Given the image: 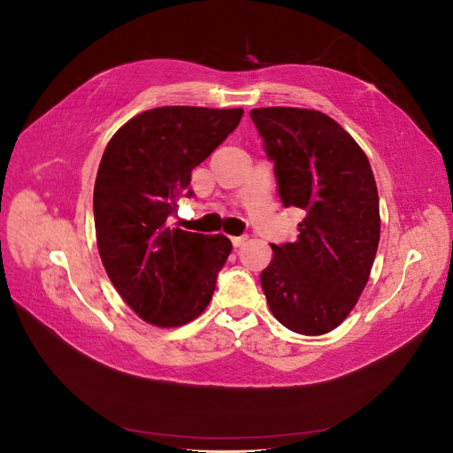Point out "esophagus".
Returning <instances> with one entry per match:
<instances>
[{
    "instance_id": "34e87169",
    "label": "esophagus",
    "mask_w": 453,
    "mask_h": 453,
    "mask_svg": "<svg viewBox=\"0 0 453 453\" xmlns=\"http://www.w3.org/2000/svg\"><path fill=\"white\" fill-rule=\"evenodd\" d=\"M230 242L234 248H242V245L248 242V236H230Z\"/></svg>"
}]
</instances>
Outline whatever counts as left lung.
I'll list each match as a JSON object with an SVG mask.
<instances>
[{"label": "left lung", "instance_id": "8db88e82", "mask_svg": "<svg viewBox=\"0 0 453 453\" xmlns=\"http://www.w3.org/2000/svg\"><path fill=\"white\" fill-rule=\"evenodd\" d=\"M250 115L273 160L283 205L304 213L296 242L272 245L260 285L283 326L326 334L357 304L378 251L372 168L357 142L321 111L258 107Z\"/></svg>", "mask_w": 453, "mask_h": 453}]
</instances>
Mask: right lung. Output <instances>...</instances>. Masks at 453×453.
Segmentation results:
<instances>
[{
    "instance_id": "add662e5",
    "label": "right lung",
    "mask_w": 453,
    "mask_h": 453,
    "mask_svg": "<svg viewBox=\"0 0 453 453\" xmlns=\"http://www.w3.org/2000/svg\"><path fill=\"white\" fill-rule=\"evenodd\" d=\"M243 109L155 107L109 140L94 183L96 242L122 300L155 326H181L208 308L232 243L173 228L190 172L240 125Z\"/></svg>"
}]
</instances>
